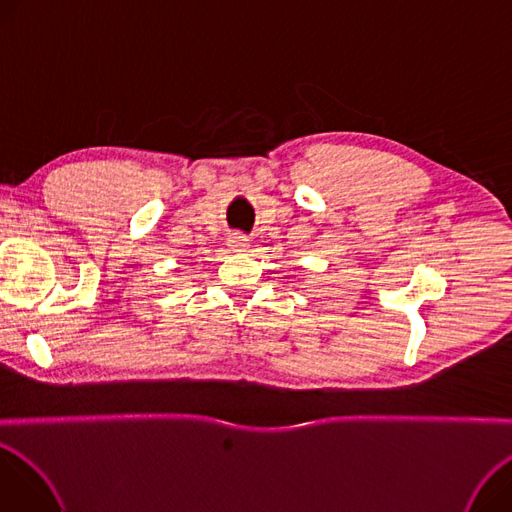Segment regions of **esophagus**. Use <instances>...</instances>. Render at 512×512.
<instances>
[{"mask_svg":"<svg viewBox=\"0 0 512 512\" xmlns=\"http://www.w3.org/2000/svg\"><path fill=\"white\" fill-rule=\"evenodd\" d=\"M228 247H230V251H236V253L247 251L249 249V238L245 234H241V232H234L228 238Z\"/></svg>","mask_w":512,"mask_h":512,"instance_id":"34e87169","label":"esophagus"}]
</instances>
